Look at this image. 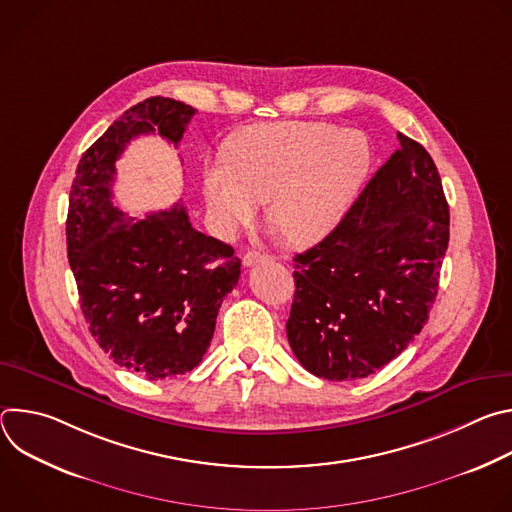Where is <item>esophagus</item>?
<instances>
[{
	"label": "esophagus",
	"instance_id": "esophagus-1",
	"mask_svg": "<svg viewBox=\"0 0 512 512\" xmlns=\"http://www.w3.org/2000/svg\"><path fill=\"white\" fill-rule=\"evenodd\" d=\"M265 261H269V255H263V253H257V251H249V253H245V257H243V265H245V267L257 265V263H265Z\"/></svg>",
	"mask_w": 512,
	"mask_h": 512
}]
</instances>
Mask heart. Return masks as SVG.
Returning a JSON list of instances; mask_svg holds the SVG:
<instances>
[{"instance_id":"b5f03b06","label":"heart","mask_w":512,"mask_h":512,"mask_svg":"<svg viewBox=\"0 0 512 512\" xmlns=\"http://www.w3.org/2000/svg\"><path fill=\"white\" fill-rule=\"evenodd\" d=\"M371 145L356 129L330 123H265L241 131L225 150V168L208 166L204 198L221 231L249 225L255 202L294 245L330 235L369 174Z\"/></svg>"}]
</instances>
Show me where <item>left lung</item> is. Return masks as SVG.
<instances>
[{
    "label": "left lung",
    "mask_w": 512,
    "mask_h": 512,
    "mask_svg": "<svg viewBox=\"0 0 512 512\" xmlns=\"http://www.w3.org/2000/svg\"><path fill=\"white\" fill-rule=\"evenodd\" d=\"M377 170L338 227L294 257L287 340L328 381L364 379L401 354L429 318L450 241L442 178L421 143Z\"/></svg>",
    "instance_id": "1"
}]
</instances>
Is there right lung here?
<instances>
[{"instance_id": "right-lung-1", "label": "right lung", "mask_w": 512, "mask_h": 512, "mask_svg": "<svg viewBox=\"0 0 512 512\" xmlns=\"http://www.w3.org/2000/svg\"><path fill=\"white\" fill-rule=\"evenodd\" d=\"M194 113L168 97L133 105L83 154L68 196V263L89 330L115 364L150 381L198 367L241 275L233 247L196 231L184 206L133 218L113 204L125 145L156 131L178 145Z\"/></svg>"}]
</instances>
